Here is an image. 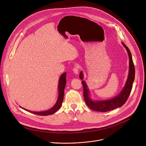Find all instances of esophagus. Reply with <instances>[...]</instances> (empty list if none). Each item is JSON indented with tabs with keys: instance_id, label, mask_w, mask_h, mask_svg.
Segmentation results:
<instances>
[{
	"instance_id": "obj_1",
	"label": "esophagus",
	"mask_w": 146,
	"mask_h": 146,
	"mask_svg": "<svg viewBox=\"0 0 146 146\" xmlns=\"http://www.w3.org/2000/svg\"><path fill=\"white\" fill-rule=\"evenodd\" d=\"M73 71H74V72L75 74H76V75H78V73H79V67L78 66H75L74 68H73Z\"/></svg>"
}]
</instances>
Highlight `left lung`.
<instances>
[{
    "label": "left lung",
    "instance_id": "left-lung-1",
    "mask_svg": "<svg viewBox=\"0 0 146 146\" xmlns=\"http://www.w3.org/2000/svg\"><path fill=\"white\" fill-rule=\"evenodd\" d=\"M122 44L125 48L129 57V72L125 84L118 95L112 99L108 100L94 101L90 98V91L85 81H82V83L83 86V96L85 102L88 107L92 110L100 112L111 111L116 108L121 107L128 98L135 79V67L129 50L123 43H122ZM79 78L82 80L83 78L82 71L80 72Z\"/></svg>",
    "mask_w": 146,
    "mask_h": 146
}]
</instances>
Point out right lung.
<instances>
[{"label": "right lung", "mask_w": 146, "mask_h": 146, "mask_svg": "<svg viewBox=\"0 0 146 146\" xmlns=\"http://www.w3.org/2000/svg\"><path fill=\"white\" fill-rule=\"evenodd\" d=\"M66 74H67L66 72H64L60 77L59 81V84H58V92H59L58 98L57 102L55 103V104L51 109H50L47 111H45L36 112V111H32L28 110L23 108L21 107L28 112H30L31 113H34L36 115H42V116H47V115H52V114L54 113L60 108V107L62 104V103H63L64 88H65V86L66 84Z\"/></svg>", "instance_id": "obj_1"}]
</instances>
